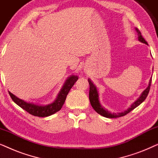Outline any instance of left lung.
<instances>
[{
    "label": "left lung",
    "instance_id": "left-lung-1",
    "mask_svg": "<svg viewBox=\"0 0 158 158\" xmlns=\"http://www.w3.org/2000/svg\"><path fill=\"white\" fill-rule=\"evenodd\" d=\"M136 31L137 32V35H138V40L139 42H141L142 43H144V44H148V42L144 40V39L142 37L141 32L137 28L135 29ZM88 83H89L90 85V90H89V100L90 102V104H91L92 107L94 108V109L96 111L97 113L100 114V115L104 116V117L106 118H117V117H120V116H125L126 114H129L131 111H132L133 109H135L136 107H137L138 106L141 104V103L143 102V101L145 100V98L148 96V95L149 94V91H150V86H151V82H152V77H151L150 80V82H149V85L148 86V88H146L145 90L142 92V94L139 98L137 99V101H135V103H133L132 105L131 106L130 108H129L128 109L126 110V111L121 112V113H117V114H111V112H109V111H107L106 109H105L104 107H103L101 105L100 102H99L98 100V93L97 91L96 87L95 86V85L93 83V82L90 81V79H88Z\"/></svg>",
    "mask_w": 158,
    "mask_h": 158
}]
</instances>
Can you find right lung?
Wrapping results in <instances>:
<instances>
[{
    "instance_id": "right-lung-1",
    "label": "right lung",
    "mask_w": 158,
    "mask_h": 158,
    "mask_svg": "<svg viewBox=\"0 0 158 158\" xmlns=\"http://www.w3.org/2000/svg\"><path fill=\"white\" fill-rule=\"evenodd\" d=\"M78 77L76 75H71L70 77H69L58 94L55 101L52 103L45 106L36 105L32 103L26 102L22 99L19 98L10 91H8V93L14 103H16L21 108L27 111L28 113L33 116H39V117H46V116H51L52 114H55L56 112L59 111L62 109V106L65 101L67 95L68 94L71 88L73 87Z\"/></svg>"
}]
</instances>
